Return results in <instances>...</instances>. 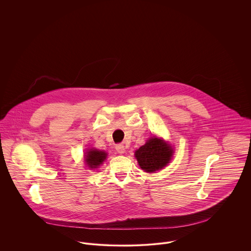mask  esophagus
Instances as JSON below:
<instances>
[{
    "label": "esophagus",
    "instance_id": "34e87169",
    "mask_svg": "<svg viewBox=\"0 0 251 251\" xmlns=\"http://www.w3.org/2000/svg\"><path fill=\"white\" fill-rule=\"evenodd\" d=\"M116 150L119 153H124L125 152V147L122 144H119L116 146Z\"/></svg>",
    "mask_w": 251,
    "mask_h": 251
}]
</instances>
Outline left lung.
<instances>
[{"mask_svg":"<svg viewBox=\"0 0 251 251\" xmlns=\"http://www.w3.org/2000/svg\"><path fill=\"white\" fill-rule=\"evenodd\" d=\"M173 149L163 140L151 138L135 151L140 167L146 172H154L163 168L171 159Z\"/></svg>","mask_w":251,"mask_h":251,"instance_id":"8db88e82","label":"left lung"}]
</instances>
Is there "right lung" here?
Listing matches in <instances>:
<instances>
[{
  "mask_svg": "<svg viewBox=\"0 0 251 251\" xmlns=\"http://www.w3.org/2000/svg\"><path fill=\"white\" fill-rule=\"evenodd\" d=\"M86 155V162L90 168H97L100 166L104 159L106 158V152L99 150H93L91 149Z\"/></svg>",
  "mask_w": 251,
  "mask_h": 251,
  "instance_id": "1",
  "label": "right lung"
}]
</instances>
